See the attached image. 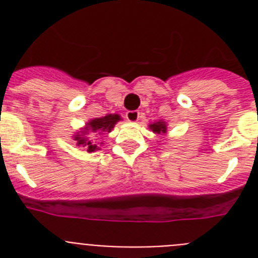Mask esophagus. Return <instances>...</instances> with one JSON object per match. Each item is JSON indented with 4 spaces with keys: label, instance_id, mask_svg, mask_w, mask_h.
Masks as SVG:
<instances>
[{
    "label": "esophagus",
    "instance_id": "34e87169",
    "mask_svg": "<svg viewBox=\"0 0 258 258\" xmlns=\"http://www.w3.org/2000/svg\"><path fill=\"white\" fill-rule=\"evenodd\" d=\"M125 117L127 118V121L136 122L140 120V112H138V111H127L126 115H125Z\"/></svg>",
    "mask_w": 258,
    "mask_h": 258
}]
</instances>
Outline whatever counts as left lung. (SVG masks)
<instances>
[{
    "instance_id": "8db88e82",
    "label": "left lung",
    "mask_w": 258,
    "mask_h": 258,
    "mask_svg": "<svg viewBox=\"0 0 258 258\" xmlns=\"http://www.w3.org/2000/svg\"><path fill=\"white\" fill-rule=\"evenodd\" d=\"M150 127H151L154 133H159V134H160V133H165V132H166V125L164 124L163 121L155 122V124L150 125Z\"/></svg>"
}]
</instances>
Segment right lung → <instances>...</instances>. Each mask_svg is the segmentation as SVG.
<instances>
[{
  "instance_id": "obj_1",
  "label": "right lung",
  "mask_w": 258,
  "mask_h": 258,
  "mask_svg": "<svg viewBox=\"0 0 258 258\" xmlns=\"http://www.w3.org/2000/svg\"><path fill=\"white\" fill-rule=\"evenodd\" d=\"M120 120V116L118 115H106L104 117L101 118H94L92 121L89 122L88 126H86V131L83 132V134H77L75 137V141L77 142L79 146H83L86 147L89 152H93L97 149V145H94V142L92 141H88L84 137V134H88V132H93V133H102V132H111L113 126H115L116 122Z\"/></svg>"
}]
</instances>
